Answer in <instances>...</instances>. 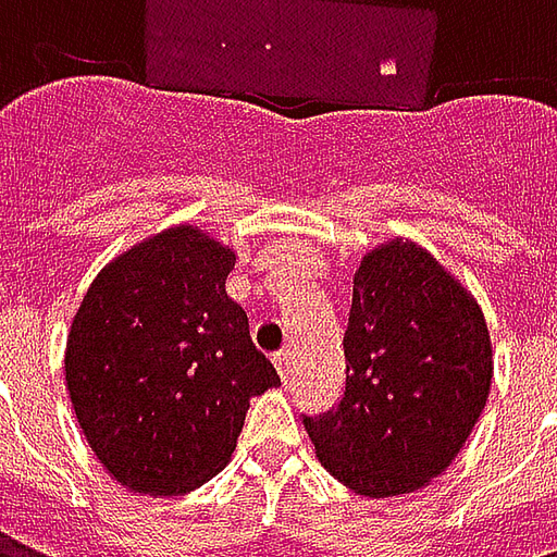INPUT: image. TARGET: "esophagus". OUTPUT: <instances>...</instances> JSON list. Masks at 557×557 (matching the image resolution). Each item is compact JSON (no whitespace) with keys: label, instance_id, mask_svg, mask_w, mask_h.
I'll use <instances>...</instances> for the list:
<instances>
[{"label":"esophagus","instance_id":"1","mask_svg":"<svg viewBox=\"0 0 557 557\" xmlns=\"http://www.w3.org/2000/svg\"><path fill=\"white\" fill-rule=\"evenodd\" d=\"M292 358H295V355H292V349H283L274 355V367H277V373L283 382H289L292 379V363H295Z\"/></svg>","mask_w":557,"mask_h":557}]
</instances>
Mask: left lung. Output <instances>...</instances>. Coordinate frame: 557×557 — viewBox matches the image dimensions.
<instances>
[{
  "label": "left lung",
  "mask_w": 557,
  "mask_h": 557,
  "mask_svg": "<svg viewBox=\"0 0 557 557\" xmlns=\"http://www.w3.org/2000/svg\"><path fill=\"white\" fill-rule=\"evenodd\" d=\"M351 286L346 394L304 418L319 462L358 495H409L447 471L483 414L492 343L478 298L411 238L363 253Z\"/></svg>",
  "instance_id": "left-lung-1"
}]
</instances>
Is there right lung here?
Returning a JSON list of instances; mask_svg holds the SVG:
<instances>
[{"instance_id":"1","label":"right lung","mask_w":557,"mask_h":557,"mask_svg":"<svg viewBox=\"0 0 557 557\" xmlns=\"http://www.w3.org/2000/svg\"><path fill=\"white\" fill-rule=\"evenodd\" d=\"M232 265V247L178 223L110 259L79 301L65 385L86 442L125 490H199L232 459L250 399L280 385L226 295Z\"/></svg>"}]
</instances>
